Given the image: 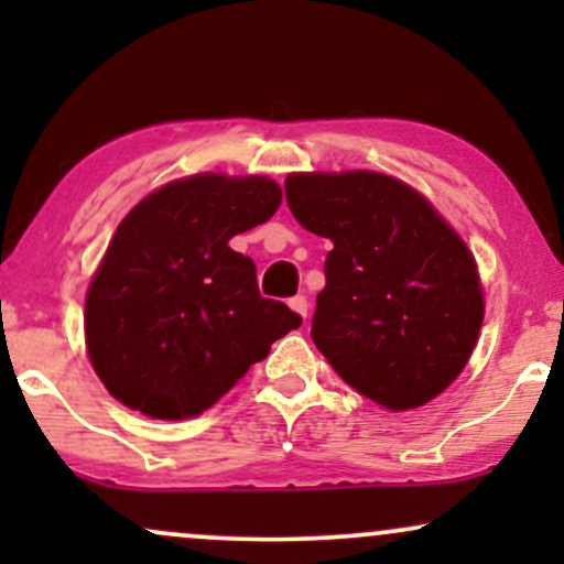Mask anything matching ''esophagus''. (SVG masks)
Here are the masks:
<instances>
[{
  "mask_svg": "<svg viewBox=\"0 0 564 564\" xmlns=\"http://www.w3.org/2000/svg\"><path fill=\"white\" fill-rule=\"evenodd\" d=\"M289 304H291V310H294V313H300L302 318L307 321V310H310V302H307V296H302V294L291 296Z\"/></svg>",
  "mask_w": 564,
  "mask_h": 564,
  "instance_id": "obj_1",
  "label": "esophagus"
}]
</instances>
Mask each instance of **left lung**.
Returning a JSON list of instances; mask_svg holds the SVG:
<instances>
[{
  "label": "left lung",
  "instance_id": "obj_1",
  "mask_svg": "<svg viewBox=\"0 0 564 564\" xmlns=\"http://www.w3.org/2000/svg\"><path fill=\"white\" fill-rule=\"evenodd\" d=\"M304 230L328 238L315 347L373 403L408 411L467 366L482 326L477 264L422 193L379 172L289 174Z\"/></svg>",
  "mask_w": 564,
  "mask_h": 564
}]
</instances>
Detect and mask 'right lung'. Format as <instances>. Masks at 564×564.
<instances>
[{
    "instance_id": "add662e5",
    "label": "right lung",
    "mask_w": 564,
    "mask_h": 564,
    "mask_svg": "<svg viewBox=\"0 0 564 564\" xmlns=\"http://www.w3.org/2000/svg\"><path fill=\"white\" fill-rule=\"evenodd\" d=\"M268 177L196 174L142 198L89 283L84 334L106 390L151 419L206 411L302 318L264 300L230 238L268 223Z\"/></svg>"
}]
</instances>
